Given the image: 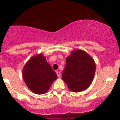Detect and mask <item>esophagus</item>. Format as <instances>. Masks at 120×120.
Returning <instances> with one entry per match:
<instances>
[{"label": "esophagus", "mask_w": 120, "mask_h": 120, "mask_svg": "<svg viewBox=\"0 0 120 120\" xmlns=\"http://www.w3.org/2000/svg\"><path fill=\"white\" fill-rule=\"evenodd\" d=\"M56 74H57V77H60V75H61V74H60V73L59 72V71H56Z\"/></svg>", "instance_id": "obj_1"}]
</instances>
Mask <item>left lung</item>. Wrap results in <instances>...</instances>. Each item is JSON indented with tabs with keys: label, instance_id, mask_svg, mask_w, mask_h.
<instances>
[{
	"label": "left lung",
	"instance_id": "obj_1",
	"mask_svg": "<svg viewBox=\"0 0 120 120\" xmlns=\"http://www.w3.org/2000/svg\"><path fill=\"white\" fill-rule=\"evenodd\" d=\"M96 65L91 56L82 49L71 51L67 57L62 78L70 90L78 93L90 86L95 73Z\"/></svg>",
	"mask_w": 120,
	"mask_h": 120
}]
</instances>
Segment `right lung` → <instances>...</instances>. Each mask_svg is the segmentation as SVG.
I'll use <instances>...</instances> for the list:
<instances>
[{
	"mask_svg": "<svg viewBox=\"0 0 120 120\" xmlns=\"http://www.w3.org/2000/svg\"><path fill=\"white\" fill-rule=\"evenodd\" d=\"M22 77L27 87L37 94L46 93L57 76L42 53L30 58L23 68Z\"/></svg>",
	"mask_w": 120,
	"mask_h": 120,
	"instance_id": "add662e5",
	"label": "right lung"
}]
</instances>
